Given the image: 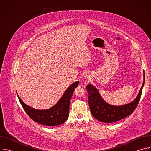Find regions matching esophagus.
Here are the masks:
<instances>
[{"label": "esophagus", "instance_id": "esophagus-1", "mask_svg": "<svg viewBox=\"0 0 151 151\" xmlns=\"http://www.w3.org/2000/svg\"><path fill=\"white\" fill-rule=\"evenodd\" d=\"M85 79L87 80V81H90L91 79V76L90 75H88V74L85 75Z\"/></svg>", "mask_w": 151, "mask_h": 151}]
</instances>
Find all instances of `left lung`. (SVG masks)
<instances>
[{"label": "left lung", "mask_w": 151, "mask_h": 151, "mask_svg": "<svg viewBox=\"0 0 151 151\" xmlns=\"http://www.w3.org/2000/svg\"><path fill=\"white\" fill-rule=\"evenodd\" d=\"M144 83L145 73L143 71V82L137 97L132 101L120 106L112 105L105 101L94 86L88 84L87 90L89 96L88 104L93 116L100 122L111 123L131 115L139 102Z\"/></svg>", "instance_id": "8db88e82"}]
</instances>
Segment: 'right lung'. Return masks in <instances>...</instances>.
<instances>
[{"label":"right lung","instance_id":"1","mask_svg":"<svg viewBox=\"0 0 151 151\" xmlns=\"http://www.w3.org/2000/svg\"><path fill=\"white\" fill-rule=\"evenodd\" d=\"M78 84L79 81L71 84L55 105L50 109L44 110L36 109L27 105L21 100L17 93V94L24 110L32 120L42 125L56 126L63 124L68 119L70 99Z\"/></svg>","mask_w":151,"mask_h":151}]
</instances>
